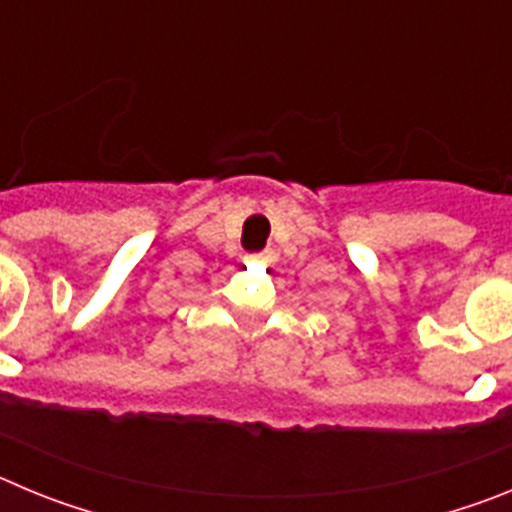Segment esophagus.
Wrapping results in <instances>:
<instances>
[{"mask_svg": "<svg viewBox=\"0 0 512 512\" xmlns=\"http://www.w3.org/2000/svg\"><path fill=\"white\" fill-rule=\"evenodd\" d=\"M253 259H261V261H269V259H271V251H261V253H253Z\"/></svg>", "mask_w": 512, "mask_h": 512, "instance_id": "1", "label": "esophagus"}]
</instances>
